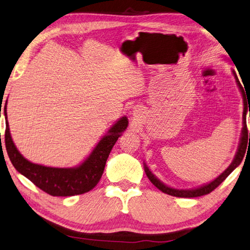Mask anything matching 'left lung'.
<instances>
[{
	"instance_id": "obj_1",
	"label": "left lung",
	"mask_w": 250,
	"mask_h": 250,
	"mask_svg": "<svg viewBox=\"0 0 250 250\" xmlns=\"http://www.w3.org/2000/svg\"><path fill=\"white\" fill-rule=\"evenodd\" d=\"M233 75L235 77V80L237 85L239 87V91L242 93V96H243V101H244V112H243V129H242V136H241V141H239V145H238V148L236 151V155H235V158L233 159L232 164L229 166V167L223 171V172L219 175L218 178L214 179L213 181H211L210 183H207L205 185H202V187H199L197 188H193V189H177V188H172L168 187V185L164 184L161 182L160 180H158L157 178L155 177V175L150 172V170L147 168V166L146 164H144V169H145V172L146 175H147V178L149 179V181L151 183H153L156 188H159L161 192H164L168 195H171V196H175V197H183V198H190V197H198V196H203V195H207L209 193H211L212 190L218 188L220 184H221L224 180H226L229 173L232 172V171L237 168L239 164L242 163V160L244 158V156H245L246 153V146L248 144V130H247V125H246V114L248 111V107L250 109V105L249 103L247 104L248 99L246 97V92L244 91V87L242 86L241 82H239L238 78L236 76L235 71L233 70ZM249 116H250V110H249ZM249 143H250V133H249ZM249 145V144H248Z\"/></svg>"
}]
</instances>
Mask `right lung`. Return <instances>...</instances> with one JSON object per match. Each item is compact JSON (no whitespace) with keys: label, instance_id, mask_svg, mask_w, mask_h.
<instances>
[{"label":"right lung","instance_id":"1","mask_svg":"<svg viewBox=\"0 0 250 250\" xmlns=\"http://www.w3.org/2000/svg\"><path fill=\"white\" fill-rule=\"evenodd\" d=\"M7 101L4 106V116L6 120L5 146L13 166L19 173L24 175L43 192L52 196H73L89 192L99 183L104 172L107 158L115 143L128 126V118L122 117L107 132L92 153L81 165L75 168H53L33 164L19 153L12 140L7 122ZM2 107V105H1ZM1 117V108H0Z\"/></svg>","mask_w":250,"mask_h":250}]
</instances>
